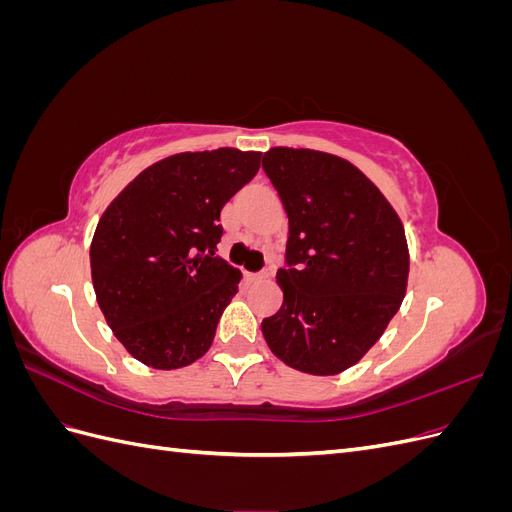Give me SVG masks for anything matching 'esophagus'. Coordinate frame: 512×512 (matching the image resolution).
<instances>
[{
	"label": "esophagus",
	"instance_id": "1",
	"mask_svg": "<svg viewBox=\"0 0 512 512\" xmlns=\"http://www.w3.org/2000/svg\"><path fill=\"white\" fill-rule=\"evenodd\" d=\"M245 277H247V282L256 284V282H262V280H269V271H262V273H247Z\"/></svg>",
	"mask_w": 512,
	"mask_h": 512
}]
</instances>
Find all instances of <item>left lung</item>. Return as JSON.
<instances>
[{"instance_id":"1","label":"left lung","mask_w":512,"mask_h":512,"mask_svg":"<svg viewBox=\"0 0 512 512\" xmlns=\"http://www.w3.org/2000/svg\"><path fill=\"white\" fill-rule=\"evenodd\" d=\"M262 168L288 215L280 312L262 320L271 352L312 376L359 363L406 297L404 224L359 168L333 153L273 147Z\"/></svg>"}]
</instances>
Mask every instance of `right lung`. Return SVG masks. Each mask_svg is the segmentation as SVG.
Instances as JSON below:
<instances>
[{
  "label": "right lung",
  "mask_w": 512,
  "mask_h": 512,
  "mask_svg": "<svg viewBox=\"0 0 512 512\" xmlns=\"http://www.w3.org/2000/svg\"><path fill=\"white\" fill-rule=\"evenodd\" d=\"M260 151H183L145 168L91 239L96 299L136 361L179 369L203 356L241 271L215 256L220 211L258 173Z\"/></svg>",
  "instance_id": "1"
}]
</instances>
